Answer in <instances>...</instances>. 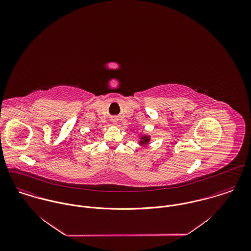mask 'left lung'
I'll return each instance as SVG.
<instances>
[{"label": "left lung", "instance_id": "8db88e82", "mask_svg": "<svg viewBox=\"0 0 251 251\" xmlns=\"http://www.w3.org/2000/svg\"><path fill=\"white\" fill-rule=\"evenodd\" d=\"M138 138H139L138 145H139L140 147H143V146H147V145H149L150 142H151V135L146 134V133H141V134H139V135H138Z\"/></svg>", "mask_w": 251, "mask_h": 251}]
</instances>
